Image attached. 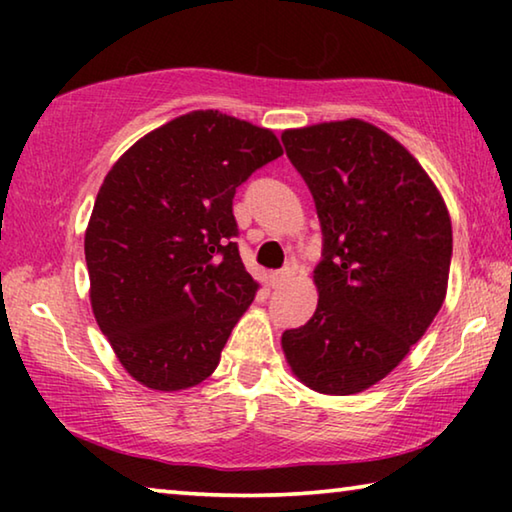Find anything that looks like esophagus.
I'll list each match as a JSON object with an SVG mask.
<instances>
[{"mask_svg":"<svg viewBox=\"0 0 512 512\" xmlns=\"http://www.w3.org/2000/svg\"><path fill=\"white\" fill-rule=\"evenodd\" d=\"M293 280V268H282V271H277L271 275V287L273 289H282L284 284H289Z\"/></svg>","mask_w":512,"mask_h":512,"instance_id":"1","label":"esophagus"}]
</instances>
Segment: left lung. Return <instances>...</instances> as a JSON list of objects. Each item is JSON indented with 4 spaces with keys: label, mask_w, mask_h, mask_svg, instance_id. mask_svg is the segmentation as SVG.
<instances>
[{
    "label": "left lung",
    "mask_w": 512,
    "mask_h": 512,
    "mask_svg": "<svg viewBox=\"0 0 512 512\" xmlns=\"http://www.w3.org/2000/svg\"><path fill=\"white\" fill-rule=\"evenodd\" d=\"M323 228L318 305L282 334L293 375L323 395H354L400 366L447 296L452 219L422 164L363 119L282 133Z\"/></svg>",
    "instance_id": "1"
}]
</instances>
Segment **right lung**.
<instances>
[{"label": "right lung", "instance_id": "add662e5", "mask_svg": "<svg viewBox=\"0 0 512 512\" xmlns=\"http://www.w3.org/2000/svg\"><path fill=\"white\" fill-rule=\"evenodd\" d=\"M282 155L271 128L192 110L112 164L85 230L90 305L124 370L151 391L219 366L257 282L239 257L232 198Z\"/></svg>", "mask_w": 512, "mask_h": 512}]
</instances>
